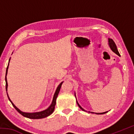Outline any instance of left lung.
<instances>
[{"label": "left lung", "mask_w": 134, "mask_h": 134, "mask_svg": "<svg viewBox=\"0 0 134 134\" xmlns=\"http://www.w3.org/2000/svg\"><path fill=\"white\" fill-rule=\"evenodd\" d=\"M108 45H109V46L110 48L111 49V50H112V51L113 52V53H115V54H116L120 56V54H119V53L118 50V49H117L116 45V44H115V42L113 41V40L112 39H110V38H108ZM74 95H75V97H76V93H74ZM76 102H77V103L79 107L83 111H85V112H88V113H95V114H96V115L105 114V113L108 112V111H106V112H102V113H96V112H90V111H88V112H87V110H86L84 109H83L82 107H81V106L80 105H79V103H78V102H77V99H76Z\"/></svg>", "instance_id": "left-lung-1"}]
</instances>
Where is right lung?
<instances>
[{"instance_id":"obj_1","label":"right lung","mask_w":134,"mask_h":134,"mask_svg":"<svg viewBox=\"0 0 134 134\" xmlns=\"http://www.w3.org/2000/svg\"><path fill=\"white\" fill-rule=\"evenodd\" d=\"M10 58L9 59V63H8V67L6 68V76H5V81H6V92L8 91V81H7V77H6V76H7V74H8V68H9V62H10ZM63 83V82L61 83L60 85L58 86L57 88V89L55 92V93L54 94V96H53V101H52V103L50 105V106H49V107L46 109L45 110H44L42 111H41V112H32V113H29V112H24L21 111L20 109H19L12 102V101H11V100L10 99L9 97L8 96V92H7V95H8V99L9 100L10 102L12 103V105H13V107L15 108V109L18 112H19L20 114H21L22 116H24V117H26V118H28L29 119H42V118H46L47 116H49V115H51L52 113H53L54 110V109H55V104H56V99H57V97L58 96V94L59 93V92H60V88L62 87V85Z\"/></svg>"}]
</instances>
